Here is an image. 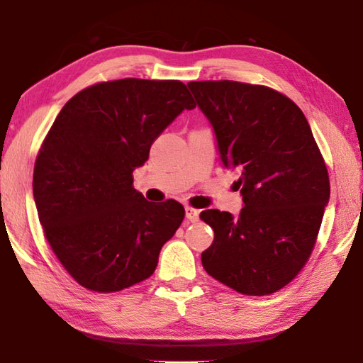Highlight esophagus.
<instances>
[{
  "label": "esophagus",
  "instance_id": "obj_1",
  "mask_svg": "<svg viewBox=\"0 0 363 363\" xmlns=\"http://www.w3.org/2000/svg\"><path fill=\"white\" fill-rule=\"evenodd\" d=\"M186 217H187V220H190V221H198V218H199V211L194 209V207L187 206V207H186Z\"/></svg>",
  "mask_w": 363,
  "mask_h": 363
}]
</instances>
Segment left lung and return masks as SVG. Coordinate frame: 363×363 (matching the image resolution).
I'll use <instances>...</instances> for the list:
<instances>
[{"mask_svg":"<svg viewBox=\"0 0 363 363\" xmlns=\"http://www.w3.org/2000/svg\"><path fill=\"white\" fill-rule=\"evenodd\" d=\"M220 159L240 174L237 217L209 209L213 243L201 254L215 279L245 295L281 290L309 259L329 203V176L303 111L279 91L235 81L189 82Z\"/></svg>","mask_w":363,"mask_h":363,"instance_id":"8db88e82","label":"left lung"}]
</instances>
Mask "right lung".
Returning <instances> with one entry per match:
<instances>
[{
    "instance_id": "add662e5",
    "label": "right lung",
    "mask_w": 363,
    "mask_h": 363,
    "mask_svg": "<svg viewBox=\"0 0 363 363\" xmlns=\"http://www.w3.org/2000/svg\"><path fill=\"white\" fill-rule=\"evenodd\" d=\"M195 109L179 81L95 84L68 101L38 152L33 191L46 240L76 282L109 293L150 277L186 211L152 204L133 172L182 111Z\"/></svg>"
}]
</instances>
